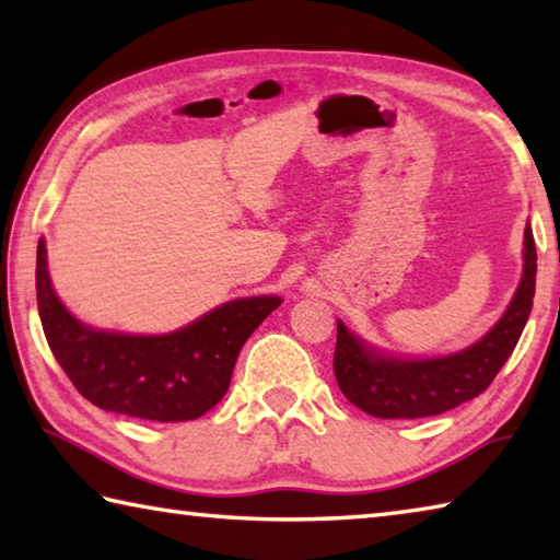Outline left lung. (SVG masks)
<instances>
[{"label":"left lung","instance_id":"obj_1","mask_svg":"<svg viewBox=\"0 0 560 560\" xmlns=\"http://www.w3.org/2000/svg\"><path fill=\"white\" fill-rule=\"evenodd\" d=\"M536 291V244L524 230V277L504 318L457 355L434 360H390L373 353L338 324L334 373L338 387L360 410L383 420L442 415L487 390L524 330Z\"/></svg>","mask_w":560,"mask_h":560}]
</instances>
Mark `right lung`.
Instances as JSON below:
<instances>
[{
    "label": "right lung",
    "mask_w": 560,
    "mask_h": 560,
    "mask_svg": "<svg viewBox=\"0 0 560 560\" xmlns=\"http://www.w3.org/2000/svg\"><path fill=\"white\" fill-rule=\"evenodd\" d=\"M36 301L51 353L75 390L101 410L155 422L197 420L212 410L246 338L281 303L279 296L224 303L167 336L91 330L56 299L44 242L36 246Z\"/></svg>",
    "instance_id": "1"
}]
</instances>
